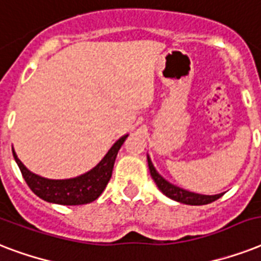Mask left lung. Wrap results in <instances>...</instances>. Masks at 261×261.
Returning <instances> with one entry per match:
<instances>
[{"mask_svg": "<svg viewBox=\"0 0 261 261\" xmlns=\"http://www.w3.org/2000/svg\"><path fill=\"white\" fill-rule=\"evenodd\" d=\"M147 164H149V171H150L151 177L154 180V182L159 187V190L163 192L165 196L173 199L176 202L184 203V204H191V206H202V204H208V203L214 202L217 199H219L223 194H217V195H202V194H195L191 191L182 190L180 187L174 186L172 182L161 176L159 172L155 171L154 165L151 163L150 157L147 155Z\"/></svg>", "mask_w": 261, "mask_h": 261, "instance_id": "1", "label": "left lung"}]
</instances>
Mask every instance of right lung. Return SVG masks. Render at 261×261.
<instances>
[{
    "mask_svg": "<svg viewBox=\"0 0 261 261\" xmlns=\"http://www.w3.org/2000/svg\"><path fill=\"white\" fill-rule=\"evenodd\" d=\"M128 134L123 135L112 145L100 163L92 168L87 173L80 174L77 177L62 178H46L27 169L24 164L18 160L16 151H13V157L17 163L22 177L25 180L32 192L38 195L39 198L50 203L63 204V206H77V204H87L93 202L106 190L107 184L112 176L115 160L118 155L119 149L122 147Z\"/></svg>",
    "mask_w": 261,
    "mask_h": 261,
    "instance_id": "right-lung-1",
    "label": "right lung"
}]
</instances>
